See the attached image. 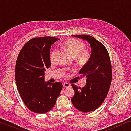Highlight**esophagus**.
Here are the masks:
<instances>
[{
	"label": "esophagus",
	"instance_id": "1",
	"mask_svg": "<svg viewBox=\"0 0 131 131\" xmlns=\"http://www.w3.org/2000/svg\"><path fill=\"white\" fill-rule=\"evenodd\" d=\"M62 85H63V87L64 88H69L70 86V84H69V83H64L62 84Z\"/></svg>",
	"mask_w": 131,
	"mask_h": 131
}]
</instances>
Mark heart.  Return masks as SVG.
Masks as SVG:
<instances>
[{
	"label": "heart",
	"instance_id": "1",
	"mask_svg": "<svg viewBox=\"0 0 131 131\" xmlns=\"http://www.w3.org/2000/svg\"><path fill=\"white\" fill-rule=\"evenodd\" d=\"M63 47L73 57H75L76 61L80 65H85L89 60L91 53L88 50L85 49V45L83 42L76 39H69L62 44ZM56 49H53L50 53V60L54 61Z\"/></svg>",
	"mask_w": 131,
	"mask_h": 131
}]
</instances>
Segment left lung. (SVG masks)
Returning a JSON list of instances; mask_svg holds the SVG:
<instances>
[{
	"mask_svg": "<svg viewBox=\"0 0 131 131\" xmlns=\"http://www.w3.org/2000/svg\"><path fill=\"white\" fill-rule=\"evenodd\" d=\"M72 36L86 40L91 53L88 62L79 71L80 78H86V83L83 88L71 84L75 93L71 101L80 112H92L101 105L110 89L112 78L110 57L105 46L94 37L85 35Z\"/></svg>",
	"mask_w": 131,
	"mask_h": 131,
	"instance_id": "left-lung-1",
	"label": "left lung"
}]
</instances>
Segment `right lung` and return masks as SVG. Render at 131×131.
Masks as SVG:
<instances>
[{
    "label": "right lung",
    "instance_id": "add662e5",
    "mask_svg": "<svg viewBox=\"0 0 131 131\" xmlns=\"http://www.w3.org/2000/svg\"><path fill=\"white\" fill-rule=\"evenodd\" d=\"M54 37H35L23 46L15 66V81L21 99L36 113H45L56 103L62 88L61 82L45 81V71L51 66V45Z\"/></svg>",
    "mask_w": 131,
    "mask_h": 131
}]
</instances>
